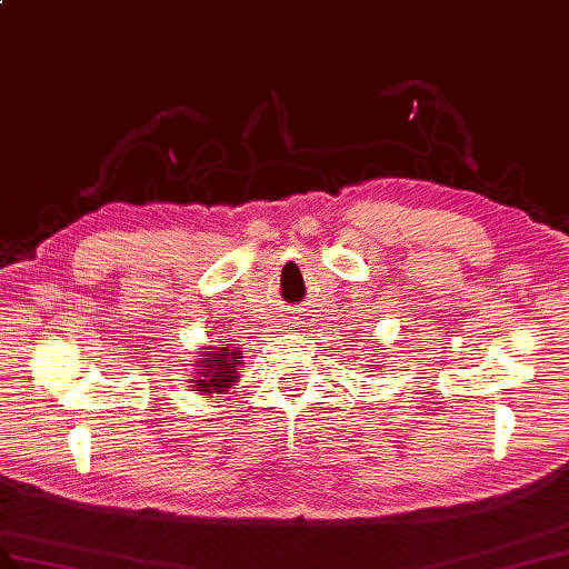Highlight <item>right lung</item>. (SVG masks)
Returning a JSON list of instances; mask_svg holds the SVG:
<instances>
[{
	"instance_id": "1",
	"label": "right lung",
	"mask_w": 569,
	"mask_h": 569,
	"mask_svg": "<svg viewBox=\"0 0 569 569\" xmlns=\"http://www.w3.org/2000/svg\"><path fill=\"white\" fill-rule=\"evenodd\" d=\"M198 356H201V359L193 361L196 376L191 378V388L198 395H224L234 386L237 378H240L244 359L240 347L220 341L216 347H203V351H198Z\"/></svg>"
}]
</instances>
